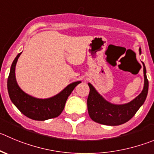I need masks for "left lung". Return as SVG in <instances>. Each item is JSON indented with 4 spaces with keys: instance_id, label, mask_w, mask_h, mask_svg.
I'll return each mask as SVG.
<instances>
[{
    "instance_id": "obj_1",
    "label": "left lung",
    "mask_w": 154,
    "mask_h": 154,
    "mask_svg": "<svg viewBox=\"0 0 154 154\" xmlns=\"http://www.w3.org/2000/svg\"><path fill=\"white\" fill-rule=\"evenodd\" d=\"M141 53L140 48L139 49ZM143 66L144 87L141 93L131 102L123 105H114L105 100L90 84V93L87 98L89 116L93 121L106 125H119L127 122L133 117L140 106L143 104L148 92V80L146 74V67Z\"/></svg>"
}]
</instances>
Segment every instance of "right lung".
I'll use <instances>...</instances> for the list:
<instances>
[{
  "mask_svg": "<svg viewBox=\"0 0 154 154\" xmlns=\"http://www.w3.org/2000/svg\"><path fill=\"white\" fill-rule=\"evenodd\" d=\"M21 53H19L11 67L8 79V90L12 103L17 106L24 116L31 119L44 121L60 116L64 110L66 101L80 81L69 84L60 93L49 99H37L23 91L17 83L15 77V67Z\"/></svg>",
  "mask_w": 154,
  "mask_h": 154,
  "instance_id": "obj_1",
  "label": "right lung"
}]
</instances>
